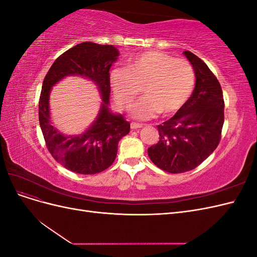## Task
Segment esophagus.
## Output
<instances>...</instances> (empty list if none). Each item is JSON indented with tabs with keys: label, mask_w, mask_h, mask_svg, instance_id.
I'll list each match as a JSON object with an SVG mask.
<instances>
[{
	"label": "esophagus",
	"mask_w": 257,
	"mask_h": 257,
	"mask_svg": "<svg viewBox=\"0 0 257 257\" xmlns=\"http://www.w3.org/2000/svg\"><path fill=\"white\" fill-rule=\"evenodd\" d=\"M144 125L143 124H139V123H135V122H132L131 123V128L132 130H138V128H141V127H143Z\"/></svg>",
	"instance_id": "34e87169"
}]
</instances>
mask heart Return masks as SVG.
Segmentation results:
<instances>
[{
    "label": "heart",
    "instance_id": "heart-1",
    "mask_svg": "<svg viewBox=\"0 0 257 257\" xmlns=\"http://www.w3.org/2000/svg\"><path fill=\"white\" fill-rule=\"evenodd\" d=\"M195 74L184 59H174L161 51H146L130 58L125 67L109 74L110 89L120 108H128L138 93L145 95L132 107L131 115L149 120L159 112H177L192 94Z\"/></svg>",
    "mask_w": 257,
    "mask_h": 257
}]
</instances>
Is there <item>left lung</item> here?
Wrapping results in <instances>:
<instances>
[{"instance_id": "left-lung-1", "label": "left lung", "mask_w": 257, "mask_h": 257, "mask_svg": "<svg viewBox=\"0 0 257 257\" xmlns=\"http://www.w3.org/2000/svg\"><path fill=\"white\" fill-rule=\"evenodd\" d=\"M195 73V88L176 114L158 125L160 141L148 149L150 160L170 174L189 172L217 147L224 124L223 92L203 60L184 51Z\"/></svg>"}]
</instances>
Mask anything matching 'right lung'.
Segmentation results:
<instances>
[{
    "label": "right lung",
    "instance_id": "1",
    "mask_svg": "<svg viewBox=\"0 0 257 257\" xmlns=\"http://www.w3.org/2000/svg\"><path fill=\"white\" fill-rule=\"evenodd\" d=\"M118 57L114 46L84 42L61 54L44 79L38 116L46 145L56 161L76 174L93 175L107 169L116 157L120 139L130 133V123L109 108V69ZM68 75L94 82L102 97L96 120L78 136H65L51 122V89Z\"/></svg>",
    "mask_w": 257,
    "mask_h": 257
}]
</instances>
